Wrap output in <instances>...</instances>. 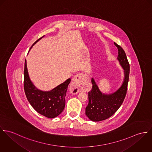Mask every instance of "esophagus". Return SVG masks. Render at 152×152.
Instances as JSON below:
<instances>
[{
    "label": "esophagus",
    "instance_id": "34e87169",
    "mask_svg": "<svg viewBox=\"0 0 152 152\" xmlns=\"http://www.w3.org/2000/svg\"><path fill=\"white\" fill-rule=\"evenodd\" d=\"M86 80L87 77L84 73H79L75 76L72 79V83L70 86L71 91L76 94L82 91Z\"/></svg>",
    "mask_w": 152,
    "mask_h": 152
}]
</instances>
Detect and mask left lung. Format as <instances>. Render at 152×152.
Here are the masks:
<instances>
[{
  "instance_id": "obj_1",
  "label": "left lung",
  "mask_w": 152,
  "mask_h": 152,
  "mask_svg": "<svg viewBox=\"0 0 152 152\" xmlns=\"http://www.w3.org/2000/svg\"><path fill=\"white\" fill-rule=\"evenodd\" d=\"M118 50V59L124 70V80L121 87L115 92L105 94L100 91L93 78L92 88L88 92V104L86 107V115L92 121H101L111 117L122 105L126 94L130 66L123 48L114 42Z\"/></svg>"
}]
</instances>
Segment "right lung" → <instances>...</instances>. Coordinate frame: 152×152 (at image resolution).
<instances>
[{
	"label": "right lung",
	"instance_id": "obj_1",
	"mask_svg": "<svg viewBox=\"0 0 152 152\" xmlns=\"http://www.w3.org/2000/svg\"><path fill=\"white\" fill-rule=\"evenodd\" d=\"M43 37L37 39L31 47ZM70 80V79H68L49 91L39 90L34 86L30 79L26 59L25 61L24 88L26 97L37 112L47 118H55L64 111L65 107V96Z\"/></svg>",
	"mask_w": 152,
	"mask_h": 152
}]
</instances>
